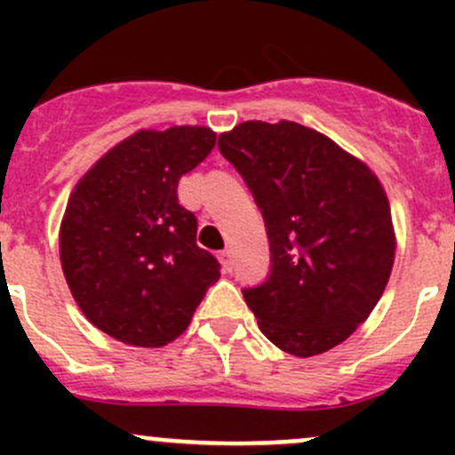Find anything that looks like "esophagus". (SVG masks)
Segmentation results:
<instances>
[{
	"label": "esophagus",
	"mask_w": 455,
	"mask_h": 455,
	"mask_svg": "<svg viewBox=\"0 0 455 455\" xmlns=\"http://www.w3.org/2000/svg\"><path fill=\"white\" fill-rule=\"evenodd\" d=\"M220 264H222V268L227 270V273H231L233 270V255H231V251H222V253H220Z\"/></svg>",
	"instance_id": "esophagus-1"
}]
</instances>
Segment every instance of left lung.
I'll return each instance as SVG.
<instances>
[{
    "label": "left lung",
    "instance_id": "1",
    "mask_svg": "<svg viewBox=\"0 0 455 455\" xmlns=\"http://www.w3.org/2000/svg\"><path fill=\"white\" fill-rule=\"evenodd\" d=\"M220 151L261 209L270 277L244 299L270 343L316 356L346 341L379 304L396 255L387 194L361 158L292 121H246Z\"/></svg>",
    "mask_w": 455,
    "mask_h": 455
}]
</instances>
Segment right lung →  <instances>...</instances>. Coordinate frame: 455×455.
Instances as JSON below:
<instances>
[{
    "label": "right lung",
    "instance_id": "obj_1",
    "mask_svg": "<svg viewBox=\"0 0 455 455\" xmlns=\"http://www.w3.org/2000/svg\"><path fill=\"white\" fill-rule=\"evenodd\" d=\"M215 136L204 125L134 132L68 198L59 228L68 288L92 325L127 346L176 341L218 282V259L196 244L198 220L178 202V180Z\"/></svg>",
    "mask_w": 455,
    "mask_h": 455
}]
</instances>
